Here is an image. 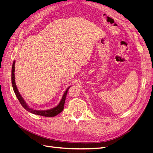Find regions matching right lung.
<instances>
[{
  "label": "right lung",
  "mask_w": 153,
  "mask_h": 153,
  "mask_svg": "<svg viewBox=\"0 0 153 153\" xmlns=\"http://www.w3.org/2000/svg\"><path fill=\"white\" fill-rule=\"evenodd\" d=\"M15 61H14L13 63V66H12V70H11V82H12V85H13V88L14 92L17 97L18 100H19L20 104L22 105V106L24 107L25 110H27L28 112L34 114H36V115H41V116H45V117H54L55 115H57V114L61 113L62 111L64 109V103H65V100L66 98V96L68 94V89H69V87L68 89H66V91L64 92V94L62 96V98L61 100V101H60L59 104L53 108L50 109V110H33L30 108L29 107V106L27 105L25 103V101H24V100L23 99L22 97L21 96V95L20 94L19 92H18V90L16 87V84H15Z\"/></svg>",
  "instance_id": "1"
}]
</instances>
